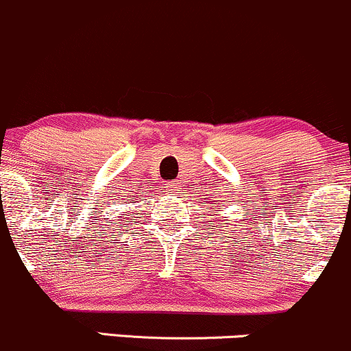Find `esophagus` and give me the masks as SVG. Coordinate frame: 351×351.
I'll use <instances>...</instances> for the list:
<instances>
[{
  "label": "esophagus",
  "instance_id": "obj_1",
  "mask_svg": "<svg viewBox=\"0 0 351 351\" xmlns=\"http://www.w3.org/2000/svg\"><path fill=\"white\" fill-rule=\"evenodd\" d=\"M165 187H167V191L176 192V191H179V189H180V182H179V180H172V182L165 184Z\"/></svg>",
  "mask_w": 351,
  "mask_h": 351
}]
</instances>
